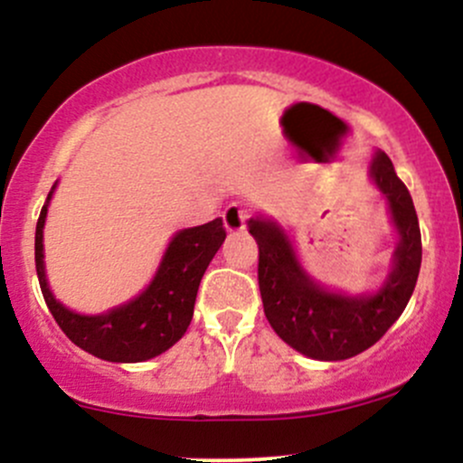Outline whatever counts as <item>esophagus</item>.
<instances>
[{
    "label": "esophagus",
    "mask_w": 463,
    "mask_h": 463,
    "mask_svg": "<svg viewBox=\"0 0 463 463\" xmlns=\"http://www.w3.org/2000/svg\"><path fill=\"white\" fill-rule=\"evenodd\" d=\"M246 219H248V208L244 203L240 202H232L228 203L226 211H223V226L226 231H241L246 226Z\"/></svg>",
    "instance_id": "1"
}]
</instances>
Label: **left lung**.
Listing matches in <instances>:
<instances>
[{"label": "left lung", "instance_id": "1", "mask_svg": "<svg viewBox=\"0 0 463 463\" xmlns=\"http://www.w3.org/2000/svg\"><path fill=\"white\" fill-rule=\"evenodd\" d=\"M371 177L386 194L399 244L392 270L374 295H337L315 284L297 260L288 235L270 219L252 217L248 232L260 246V293L269 324L288 346L321 362L354 357L377 344L406 308L421 266V232L408 188L391 157L377 153Z\"/></svg>", "mask_w": 463, "mask_h": 463}]
</instances>
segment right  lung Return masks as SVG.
Returning <instances> with one entry per match:
<instances>
[{
    "mask_svg": "<svg viewBox=\"0 0 463 463\" xmlns=\"http://www.w3.org/2000/svg\"><path fill=\"white\" fill-rule=\"evenodd\" d=\"M51 197L52 191L48 193V202ZM48 202L37 219L35 266L48 310L66 337L95 357L119 364L146 362L177 344L191 326L199 281L226 240L222 217L179 231L166 248L157 275L133 301L104 315H77L52 297L43 272V222Z\"/></svg>",
    "mask_w": 463,
    "mask_h": 463,
    "instance_id": "add662e5",
    "label": "right lung"
}]
</instances>
